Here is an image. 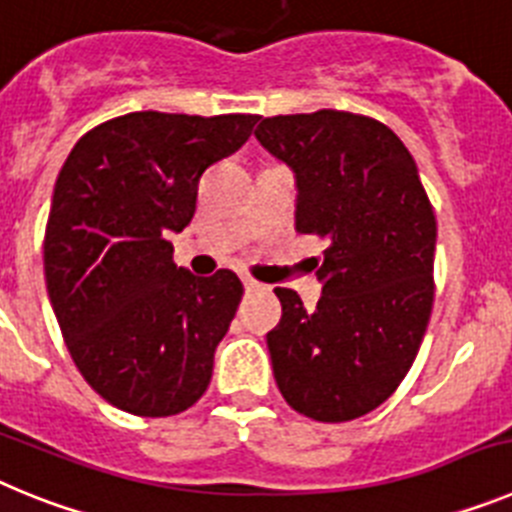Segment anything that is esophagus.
Instances as JSON below:
<instances>
[{
	"instance_id": "obj_1",
	"label": "esophagus",
	"mask_w": 512,
	"mask_h": 512,
	"mask_svg": "<svg viewBox=\"0 0 512 512\" xmlns=\"http://www.w3.org/2000/svg\"><path fill=\"white\" fill-rule=\"evenodd\" d=\"M241 282H243V287L248 289V292H251V289H261V284L256 282V279H251V277H241Z\"/></svg>"
}]
</instances>
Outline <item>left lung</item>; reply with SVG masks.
<instances>
[{
  "instance_id": "obj_1",
  "label": "left lung",
  "mask_w": 512,
  "mask_h": 512,
  "mask_svg": "<svg viewBox=\"0 0 512 512\" xmlns=\"http://www.w3.org/2000/svg\"><path fill=\"white\" fill-rule=\"evenodd\" d=\"M261 146L295 171L297 233L325 241L307 310L277 287L266 333L284 400L320 423L379 408L410 372L433 310L436 215L418 166L387 125L354 112L264 117Z\"/></svg>"
}]
</instances>
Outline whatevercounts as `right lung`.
<instances>
[{
	"instance_id": "add662e5",
	"label": "right lung",
	"mask_w": 512,
	"mask_h": 512,
	"mask_svg": "<svg viewBox=\"0 0 512 512\" xmlns=\"http://www.w3.org/2000/svg\"><path fill=\"white\" fill-rule=\"evenodd\" d=\"M259 115L130 112L81 135L53 189L45 287L81 377L104 400L169 418L205 395L243 297L230 269L194 277L169 235L197 210L200 176Z\"/></svg>"
}]
</instances>
